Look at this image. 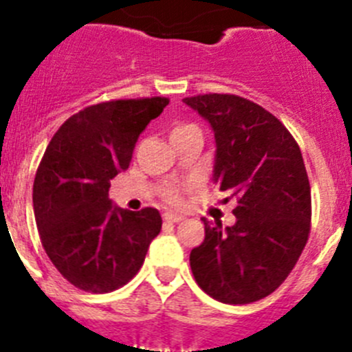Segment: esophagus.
<instances>
[{
    "label": "esophagus",
    "instance_id": "34e87169",
    "mask_svg": "<svg viewBox=\"0 0 352 352\" xmlns=\"http://www.w3.org/2000/svg\"><path fill=\"white\" fill-rule=\"evenodd\" d=\"M163 219H165L166 222H180L184 219L182 215H179V213H173V212H166L165 215H163Z\"/></svg>",
    "mask_w": 352,
    "mask_h": 352
}]
</instances>
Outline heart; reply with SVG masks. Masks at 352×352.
Masks as SVG:
<instances>
[{
  "label": "heart",
  "instance_id": "b5f03b06",
  "mask_svg": "<svg viewBox=\"0 0 352 352\" xmlns=\"http://www.w3.org/2000/svg\"><path fill=\"white\" fill-rule=\"evenodd\" d=\"M191 128H196V126H195V124H177V126L173 128L172 133H179V131L191 130ZM165 198H166V201L175 203L177 199H179V195H177V191H173V189H168V191L165 192Z\"/></svg>",
  "mask_w": 352,
  "mask_h": 352
}]
</instances>
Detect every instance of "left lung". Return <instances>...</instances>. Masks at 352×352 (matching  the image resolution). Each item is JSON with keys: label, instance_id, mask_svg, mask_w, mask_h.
I'll return each mask as SVG.
<instances>
[{"label": "left lung", "instance_id": "obj_1", "mask_svg": "<svg viewBox=\"0 0 352 352\" xmlns=\"http://www.w3.org/2000/svg\"><path fill=\"white\" fill-rule=\"evenodd\" d=\"M184 104L212 126L213 180L238 201L231 228L203 219L205 239L189 257L195 280L224 304L261 300L287 280L309 238L300 147L278 118L238 95H196Z\"/></svg>", "mask_w": 352, "mask_h": 352}]
</instances>
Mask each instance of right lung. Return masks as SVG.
<instances>
[{"mask_svg":"<svg viewBox=\"0 0 352 352\" xmlns=\"http://www.w3.org/2000/svg\"><path fill=\"white\" fill-rule=\"evenodd\" d=\"M168 98L109 100L72 114L48 144L32 187L43 248L71 285L91 294L123 287L161 231L156 208L130 212L109 199L139 135Z\"/></svg>","mask_w":352,"mask_h":352,"instance_id":"obj_1","label":"right lung"}]
</instances>
